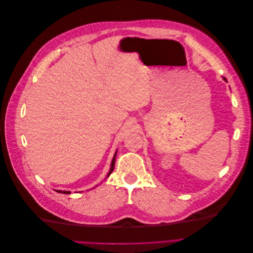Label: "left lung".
Masks as SVG:
<instances>
[{
    "label": "left lung",
    "mask_w": 253,
    "mask_h": 253,
    "mask_svg": "<svg viewBox=\"0 0 253 253\" xmlns=\"http://www.w3.org/2000/svg\"><path fill=\"white\" fill-rule=\"evenodd\" d=\"M224 80H225V81H226V79H225V78H224Z\"/></svg>",
    "instance_id": "1"
}]
</instances>
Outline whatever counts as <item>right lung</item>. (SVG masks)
<instances>
[{
  "mask_svg": "<svg viewBox=\"0 0 253 253\" xmlns=\"http://www.w3.org/2000/svg\"><path fill=\"white\" fill-rule=\"evenodd\" d=\"M116 157H117V153L115 154V156H114V159H113V162H112V166H111V170H110V172H109V174H108V177L110 176V174L113 172V170H114V169H115V164H116ZM57 192H60V193H65V194H70L71 193V191H62V190H56Z\"/></svg>",
  "mask_w": 253,
  "mask_h": 253,
  "instance_id": "right-lung-1",
  "label": "right lung"
}]
</instances>
